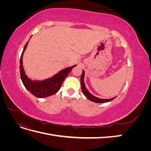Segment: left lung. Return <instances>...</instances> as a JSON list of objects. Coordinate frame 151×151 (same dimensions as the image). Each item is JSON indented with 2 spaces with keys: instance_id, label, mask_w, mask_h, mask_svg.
<instances>
[{
  "instance_id": "1",
  "label": "left lung",
  "mask_w": 151,
  "mask_h": 151,
  "mask_svg": "<svg viewBox=\"0 0 151 151\" xmlns=\"http://www.w3.org/2000/svg\"><path fill=\"white\" fill-rule=\"evenodd\" d=\"M84 70H83V73H82L81 76V89L83 91V93L85 96L88 98L90 101L94 102V103H107L112 101L113 99H115L116 96L112 98L111 99H101V98H99L94 96V95H93L91 93H89V91L88 90V89L86 88V87L84 84Z\"/></svg>"
}]
</instances>
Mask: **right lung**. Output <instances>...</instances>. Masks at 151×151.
<instances>
[{
    "label": "right lung",
    "mask_w": 151,
    "mask_h": 151,
    "mask_svg": "<svg viewBox=\"0 0 151 151\" xmlns=\"http://www.w3.org/2000/svg\"><path fill=\"white\" fill-rule=\"evenodd\" d=\"M28 42L25 45L20 58L19 69L21 81L26 89L29 91L32 94L34 95L35 97L43 98L50 96L53 95L58 92L61 88L62 84L65 79V77L69 74L73 67L76 66V65L62 69L58 72L57 74L54 75L52 77H50V78L41 81L32 80L26 74L23 65H22V57H23L24 52Z\"/></svg>",
    "instance_id": "add662e5"
}]
</instances>
